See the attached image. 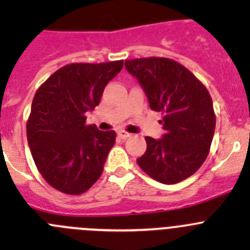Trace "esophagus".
<instances>
[{"label":"esophagus","instance_id":"esophagus-1","mask_svg":"<svg viewBox=\"0 0 250 250\" xmlns=\"http://www.w3.org/2000/svg\"><path fill=\"white\" fill-rule=\"evenodd\" d=\"M117 135H118V138H121V139H127V138H129L132 134L125 132V130H120V132L117 133Z\"/></svg>","mask_w":250,"mask_h":250}]
</instances>
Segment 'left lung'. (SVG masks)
<instances>
[{
    "label": "left lung",
    "instance_id": "8db88e82",
    "mask_svg": "<svg viewBox=\"0 0 250 250\" xmlns=\"http://www.w3.org/2000/svg\"><path fill=\"white\" fill-rule=\"evenodd\" d=\"M147 97L151 110L163 112L165 134L146 137L139 167L167 185L180 183L200 169L209 153L215 130V113L208 90L192 72L167 58L125 60Z\"/></svg>",
    "mask_w": 250,
    "mask_h": 250
}]
</instances>
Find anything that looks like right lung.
<instances>
[{"label": "right lung", "instance_id": "1", "mask_svg": "<svg viewBox=\"0 0 250 250\" xmlns=\"http://www.w3.org/2000/svg\"><path fill=\"white\" fill-rule=\"evenodd\" d=\"M123 60L70 64L37 89L26 125L37 169L52 188L67 195L85 192L104 170L116 133L85 125V113L99 105Z\"/></svg>", "mask_w": 250, "mask_h": 250}]
</instances>
